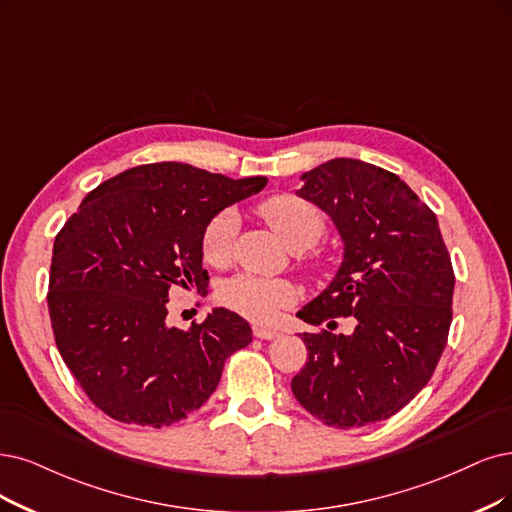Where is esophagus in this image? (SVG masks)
Listing matches in <instances>:
<instances>
[{"label": "esophagus", "mask_w": 512, "mask_h": 512, "mask_svg": "<svg viewBox=\"0 0 512 512\" xmlns=\"http://www.w3.org/2000/svg\"><path fill=\"white\" fill-rule=\"evenodd\" d=\"M253 335H255V337H259V339H274V337H278L280 333H278L276 329H268V327H259V325H255V327H253Z\"/></svg>", "instance_id": "1"}]
</instances>
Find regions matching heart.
I'll list each match as a JSON object with an SVG mask.
<instances>
[{
  "label": "heart",
  "instance_id": "heart-1",
  "mask_svg": "<svg viewBox=\"0 0 512 512\" xmlns=\"http://www.w3.org/2000/svg\"><path fill=\"white\" fill-rule=\"evenodd\" d=\"M259 215L287 249L304 251L325 234V217L318 208L291 194H280L261 202ZM238 219L234 211H221L204 225L200 251L208 266L221 268L232 257V240ZM223 304L255 323H272L280 310L295 297V287L282 278L236 274L223 282L219 293Z\"/></svg>",
  "mask_w": 512,
  "mask_h": 512
}]
</instances>
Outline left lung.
I'll return each mask as SVG.
<instances>
[{"label": "left lung", "instance_id": "obj_1", "mask_svg": "<svg viewBox=\"0 0 512 512\" xmlns=\"http://www.w3.org/2000/svg\"><path fill=\"white\" fill-rule=\"evenodd\" d=\"M299 198L327 213L344 242L333 280L297 312L352 333H304L308 363L295 399L333 428H361L403 409L432 377L451 325V259L439 221L390 170L333 158L301 175Z\"/></svg>", "mask_w": 512, "mask_h": 512}]
</instances>
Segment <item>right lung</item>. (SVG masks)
<instances>
[{
	"mask_svg": "<svg viewBox=\"0 0 512 512\" xmlns=\"http://www.w3.org/2000/svg\"><path fill=\"white\" fill-rule=\"evenodd\" d=\"M266 183L181 162L135 166L94 187L56 236V346L109 418L154 428L187 418L215 392L227 356L251 344V325L225 308L189 329L170 327L168 293L206 291L204 225Z\"/></svg>",
	"mask_w": 512,
	"mask_h": 512,
	"instance_id": "add662e5",
	"label": "right lung"
}]
</instances>
